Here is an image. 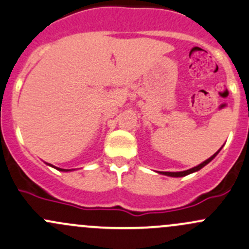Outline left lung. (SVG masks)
<instances>
[{
    "instance_id": "1",
    "label": "left lung",
    "mask_w": 249,
    "mask_h": 249,
    "mask_svg": "<svg viewBox=\"0 0 249 249\" xmlns=\"http://www.w3.org/2000/svg\"><path fill=\"white\" fill-rule=\"evenodd\" d=\"M219 153V150L217 151L216 154H213V156H211L210 159H208V160H205V161L203 162V163H200V164H198L197 167H193V168H191V169H188V171H184V172H161V174H164V175H168V177H185V175H187V174H191V173H193V172H197V171H199V169H201L203 168L204 166H206V164L209 163V162L211 161V160H213L214 156L217 155V154Z\"/></svg>"
}]
</instances>
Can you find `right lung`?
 Listing matches in <instances>:
<instances>
[{"label":"right lung","mask_w":249,"mask_h":249,"mask_svg":"<svg viewBox=\"0 0 249 249\" xmlns=\"http://www.w3.org/2000/svg\"><path fill=\"white\" fill-rule=\"evenodd\" d=\"M52 167H53V166H52ZM57 169H58V171H67V169H62V168H57Z\"/></svg>","instance_id":"add662e5"}]
</instances>
